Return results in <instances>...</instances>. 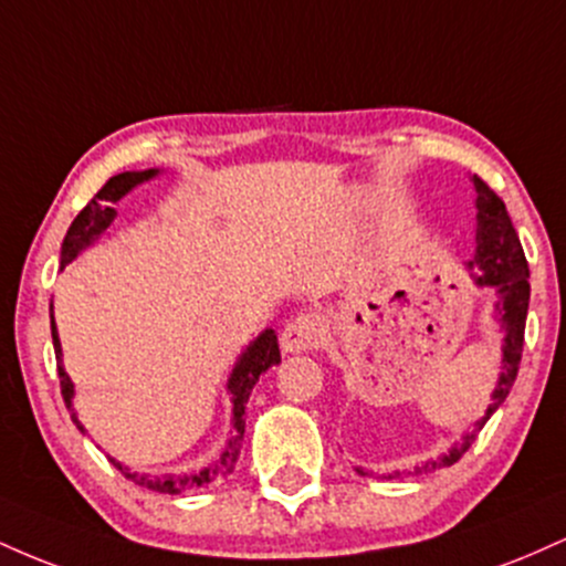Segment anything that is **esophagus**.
Listing matches in <instances>:
<instances>
[{
	"label": "esophagus",
	"instance_id": "1",
	"mask_svg": "<svg viewBox=\"0 0 566 566\" xmlns=\"http://www.w3.org/2000/svg\"><path fill=\"white\" fill-rule=\"evenodd\" d=\"M324 324L316 314H297L295 319L287 322L282 329V348L287 354H301V350H311L322 343Z\"/></svg>",
	"mask_w": 566,
	"mask_h": 566
}]
</instances>
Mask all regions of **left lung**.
Masks as SVG:
<instances>
[{
	"label": "left lung",
	"instance_id": "8db88e82",
	"mask_svg": "<svg viewBox=\"0 0 566 566\" xmlns=\"http://www.w3.org/2000/svg\"><path fill=\"white\" fill-rule=\"evenodd\" d=\"M473 188H476V252H473V261H469V269L479 271V274H471L479 287H495L497 292V322L500 329L505 333L503 361H500L503 367H500V378L495 391H492L490 407L473 423L471 431H465L460 441H454V447H450L441 458L428 460L426 465H415L409 473H426L431 469H444V465L458 463L469 452V447L473 444V439L482 431L486 420L492 418V412L505 401L513 380H516L518 361H522L524 322H527L530 308V265L503 199L482 178H476V175H473ZM356 471L365 476L361 469ZM388 479H394L391 473H388Z\"/></svg>",
	"mask_w": 566,
	"mask_h": 566
}]
</instances>
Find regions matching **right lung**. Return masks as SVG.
<instances>
[{
	"label": "right lung",
	"mask_w": 566,
	"mask_h": 566,
	"mask_svg": "<svg viewBox=\"0 0 566 566\" xmlns=\"http://www.w3.org/2000/svg\"><path fill=\"white\" fill-rule=\"evenodd\" d=\"M159 170H140V172H119L108 180L101 191L90 199V205L84 207L80 216L74 218V223L69 226L66 239L61 244V269L74 261L82 250H87L90 244L101 237L108 226L114 223L116 210L114 205L119 201L125 193L133 191L135 186L146 184V180L157 178ZM50 324H53V346H55V359H57V378H61V394L63 401H66L71 420H74L76 428L84 433V426L76 418V409H74V382H71L69 373L63 369V350H61V337H57L55 329V316H50ZM282 361V354H279V343H276V333L274 329H263L250 346L244 348V354L239 356V361L233 365L229 382H226V391L231 394V439L226 444V450L220 452V458L207 469H201L197 473H165V476H148V473H138V471H129L127 465H122L119 460L108 458L116 469L122 471V476L135 482L138 486H146V490L154 492H165V495H180V492L191 490V486H201V484H210L216 482L220 476H229L239 460V450H242V439H244V405L250 399L252 388L255 382L269 367H274Z\"/></svg>",
	"instance_id": "right-lung-1"
}]
</instances>
